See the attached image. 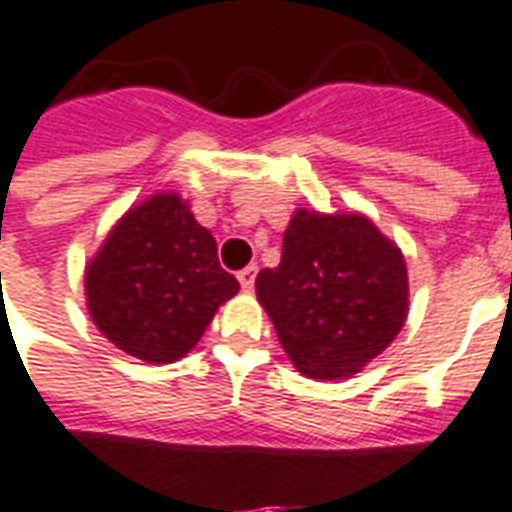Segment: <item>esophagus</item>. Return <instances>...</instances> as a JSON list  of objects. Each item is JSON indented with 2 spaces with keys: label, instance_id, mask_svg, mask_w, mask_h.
<instances>
[{
  "label": "esophagus",
  "instance_id": "34e87169",
  "mask_svg": "<svg viewBox=\"0 0 512 512\" xmlns=\"http://www.w3.org/2000/svg\"><path fill=\"white\" fill-rule=\"evenodd\" d=\"M256 272H259V270H256L253 264H251V267H245V270L237 272V281H240V286L245 289V292H251V289H253V283H256Z\"/></svg>",
  "mask_w": 512,
  "mask_h": 512
}]
</instances>
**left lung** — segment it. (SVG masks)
I'll return each instance as SVG.
<instances>
[{
    "mask_svg": "<svg viewBox=\"0 0 512 512\" xmlns=\"http://www.w3.org/2000/svg\"><path fill=\"white\" fill-rule=\"evenodd\" d=\"M256 297L300 374L346 379L382 354L406 322V261L363 215L297 210L281 264Z\"/></svg>",
    "mask_w": 512,
    "mask_h": 512,
    "instance_id": "8db88e82",
    "label": "left lung"
}]
</instances>
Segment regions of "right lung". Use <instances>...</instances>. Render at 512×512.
Segmentation results:
<instances>
[{
  "label": "right lung",
  "mask_w": 512,
  "mask_h": 512,
  "mask_svg": "<svg viewBox=\"0 0 512 512\" xmlns=\"http://www.w3.org/2000/svg\"><path fill=\"white\" fill-rule=\"evenodd\" d=\"M240 283L218 264V245L177 193L130 210L87 267V305L98 330L147 363H174L207 330Z\"/></svg>",
  "instance_id": "1"
}]
</instances>
